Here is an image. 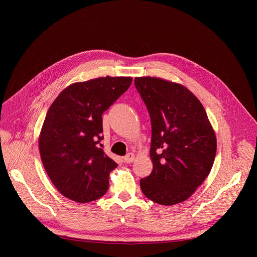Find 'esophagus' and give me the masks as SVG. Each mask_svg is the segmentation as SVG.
Masks as SVG:
<instances>
[{
  "label": "esophagus",
  "instance_id": "1",
  "mask_svg": "<svg viewBox=\"0 0 257 257\" xmlns=\"http://www.w3.org/2000/svg\"><path fill=\"white\" fill-rule=\"evenodd\" d=\"M136 159V155H134L133 153H128L125 157H124V160H125V163H127V164H130V163H132V161Z\"/></svg>",
  "mask_w": 257,
  "mask_h": 257
}]
</instances>
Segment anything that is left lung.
<instances>
[{"label": "left lung", "mask_w": 257, "mask_h": 257, "mask_svg": "<svg viewBox=\"0 0 257 257\" xmlns=\"http://www.w3.org/2000/svg\"><path fill=\"white\" fill-rule=\"evenodd\" d=\"M150 113L153 171L141 179L144 195L160 205L187 200L203 183L217 153V138L203 105L182 84L157 77H137Z\"/></svg>", "instance_id": "8db88e82"}]
</instances>
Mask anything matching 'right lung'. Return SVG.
I'll list each match as a JSON object with an SVG mask.
<instances>
[{
	"label": "right lung",
	"instance_id": "obj_1",
	"mask_svg": "<svg viewBox=\"0 0 257 257\" xmlns=\"http://www.w3.org/2000/svg\"><path fill=\"white\" fill-rule=\"evenodd\" d=\"M131 77H100L65 87L50 106L39 133L40 158L58 192L78 203L101 198L117 164L99 147L102 114Z\"/></svg>",
	"mask_w": 257,
	"mask_h": 257
}]
</instances>
